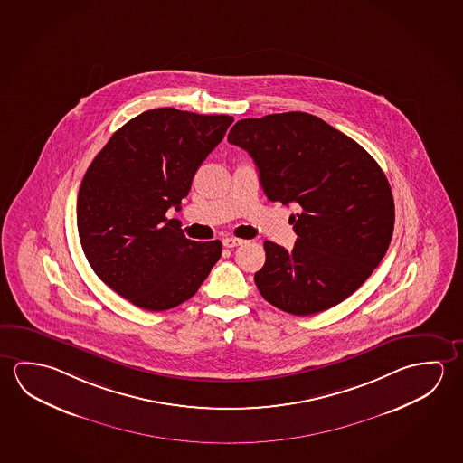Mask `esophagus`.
I'll return each mask as SVG.
<instances>
[{
	"mask_svg": "<svg viewBox=\"0 0 463 463\" xmlns=\"http://www.w3.org/2000/svg\"><path fill=\"white\" fill-rule=\"evenodd\" d=\"M242 239H235V237H226V239H222V245L228 247V249H234V247H239V245H242Z\"/></svg>",
	"mask_w": 463,
	"mask_h": 463,
	"instance_id": "1",
	"label": "esophagus"
}]
</instances>
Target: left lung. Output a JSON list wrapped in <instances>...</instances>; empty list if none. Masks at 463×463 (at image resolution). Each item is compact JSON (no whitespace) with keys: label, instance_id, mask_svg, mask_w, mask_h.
Listing matches in <instances>:
<instances>
[{"label":"left lung","instance_id":"left-lung-1","mask_svg":"<svg viewBox=\"0 0 463 463\" xmlns=\"http://www.w3.org/2000/svg\"><path fill=\"white\" fill-rule=\"evenodd\" d=\"M228 140L253 158L266 197L300 205L290 216L294 249L263 243L260 294L297 317L341 304L391 243L394 198L383 169L355 140L300 111L242 119Z\"/></svg>","mask_w":463,"mask_h":463}]
</instances>
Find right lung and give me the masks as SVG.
<instances>
[{
    "mask_svg": "<svg viewBox=\"0 0 463 463\" xmlns=\"http://www.w3.org/2000/svg\"><path fill=\"white\" fill-rule=\"evenodd\" d=\"M232 122L228 114L156 108L116 130L91 161L77 197L79 239L91 269L130 304L175 308L220 260V241H190L166 212L181 210L198 166Z\"/></svg>",
    "mask_w": 463,
    "mask_h": 463,
    "instance_id": "obj_1",
    "label": "right lung"
}]
</instances>
